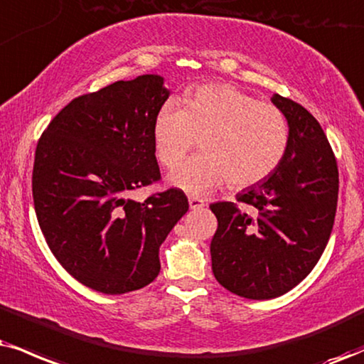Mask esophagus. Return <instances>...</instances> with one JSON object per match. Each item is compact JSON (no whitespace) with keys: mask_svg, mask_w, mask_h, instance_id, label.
<instances>
[{"mask_svg":"<svg viewBox=\"0 0 364 364\" xmlns=\"http://www.w3.org/2000/svg\"><path fill=\"white\" fill-rule=\"evenodd\" d=\"M204 205H205V203L203 199H199V197H189V208L191 209H194V210L203 209Z\"/></svg>","mask_w":364,"mask_h":364,"instance_id":"esophagus-1","label":"esophagus"}]
</instances>
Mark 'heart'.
Instances as JSON below:
<instances>
[{
  "instance_id": "b5f03b06",
  "label": "heart",
  "mask_w": 364,
  "mask_h": 364,
  "mask_svg": "<svg viewBox=\"0 0 364 364\" xmlns=\"http://www.w3.org/2000/svg\"><path fill=\"white\" fill-rule=\"evenodd\" d=\"M203 138V154L183 161L168 182L187 194L203 196L230 181L243 189L275 172L289 148V121L270 102H262L231 84H205L182 106L167 101L154 119L160 164L173 168Z\"/></svg>"
}]
</instances>
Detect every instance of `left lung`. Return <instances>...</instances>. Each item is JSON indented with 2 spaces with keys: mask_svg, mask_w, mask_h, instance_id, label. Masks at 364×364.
Masks as SVG:
<instances>
[{
  "mask_svg": "<svg viewBox=\"0 0 364 364\" xmlns=\"http://www.w3.org/2000/svg\"><path fill=\"white\" fill-rule=\"evenodd\" d=\"M290 138L275 172L236 196L251 205L210 204L218 231L210 241L213 273L240 297H280L306 278L324 253L338 205L339 173L319 121L304 106L273 94Z\"/></svg>",
  "mask_w": 364,
  "mask_h": 364,
  "instance_id": "left-lung-1",
  "label": "left lung"
}]
</instances>
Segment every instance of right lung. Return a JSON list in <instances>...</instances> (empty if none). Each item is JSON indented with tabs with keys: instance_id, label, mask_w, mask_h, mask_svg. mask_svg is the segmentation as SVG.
I'll return each mask as SVG.
<instances>
[{
	"instance_id": "right-lung-1",
	"label": "right lung",
	"mask_w": 364,
	"mask_h": 364,
	"mask_svg": "<svg viewBox=\"0 0 364 364\" xmlns=\"http://www.w3.org/2000/svg\"><path fill=\"white\" fill-rule=\"evenodd\" d=\"M170 91L156 74L70 101L35 151V213L45 241L80 284L119 295L151 284L160 245L189 203L182 191L129 199L160 178L154 119Z\"/></svg>"
}]
</instances>
